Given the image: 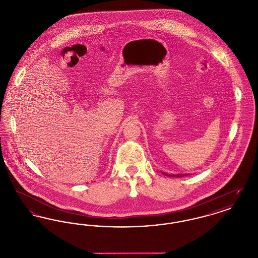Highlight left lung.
<instances>
[{
    "label": "left lung",
    "mask_w": 258,
    "mask_h": 258,
    "mask_svg": "<svg viewBox=\"0 0 258 258\" xmlns=\"http://www.w3.org/2000/svg\"><path fill=\"white\" fill-rule=\"evenodd\" d=\"M162 174H164V175H166V176H169V177H183V176H184V174H177V175L171 174V175H169V174H165L164 172H162Z\"/></svg>",
    "instance_id": "obj_1"
}]
</instances>
